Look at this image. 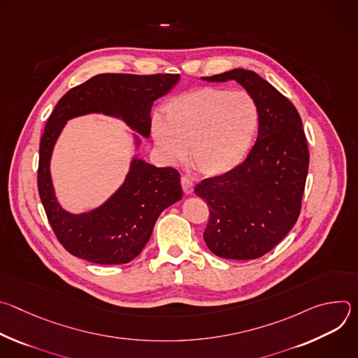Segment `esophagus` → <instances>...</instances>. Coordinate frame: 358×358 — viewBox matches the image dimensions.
I'll use <instances>...</instances> for the list:
<instances>
[{
	"label": "esophagus",
	"mask_w": 358,
	"mask_h": 358,
	"mask_svg": "<svg viewBox=\"0 0 358 358\" xmlns=\"http://www.w3.org/2000/svg\"><path fill=\"white\" fill-rule=\"evenodd\" d=\"M181 187L184 194H191L194 191V182L188 177H181Z\"/></svg>",
	"instance_id": "obj_1"
}]
</instances>
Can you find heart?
<instances>
[{
  "mask_svg": "<svg viewBox=\"0 0 358 358\" xmlns=\"http://www.w3.org/2000/svg\"><path fill=\"white\" fill-rule=\"evenodd\" d=\"M155 119L151 136L163 159L177 164L187 157L203 176L231 173L248 157L259 130V106L245 90L203 86L178 93Z\"/></svg>",
  "mask_w": 358,
  "mask_h": 358,
  "instance_id": "b5f03b06",
  "label": "heart"
}]
</instances>
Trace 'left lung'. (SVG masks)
Masks as SVG:
<instances>
[{
	"instance_id": "8db88e82",
	"label": "left lung",
	"mask_w": 358,
	"mask_h": 358,
	"mask_svg": "<svg viewBox=\"0 0 358 358\" xmlns=\"http://www.w3.org/2000/svg\"><path fill=\"white\" fill-rule=\"evenodd\" d=\"M203 80H236L259 106L258 138L242 164L194 188L210 208L203 231L210 250L225 259H257L299 218L309 170L303 123L292 101L252 71L232 69Z\"/></svg>"
}]
</instances>
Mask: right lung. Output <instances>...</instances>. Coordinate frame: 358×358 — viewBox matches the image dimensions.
<instances>
[{"label": "right lung", "instance_id": "add662e5", "mask_svg": "<svg viewBox=\"0 0 358 358\" xmlns=\"http://www.w3.org/2000/svg\"><path fill=\"white\" fill-rule=\"evenodd\" d=\"M178 80V73L96 75L64 94L49 116L39 145L38 191L50 227L73 257L99 265L133 261L150 239L159 215L181 199L182 189L176 169H157L134 157L124 182L105 203L82 214L65 211L55 196L49 170L64 126L78 116L103 113L148 137L152 101L167 94ZM136 144H140L137 136Z\"/></svg>", "mask_w": 358, "mask_h": 358}]
</instances>
